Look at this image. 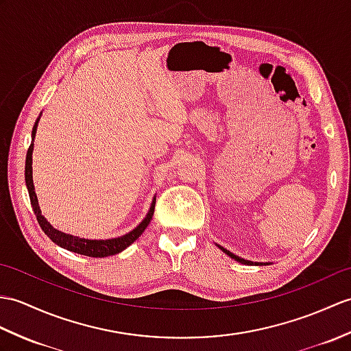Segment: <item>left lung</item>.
Listing matches in <instances>:
<instances>
[{
	"label": "left lung",
	"instance_id": "1",
	"mask_svg": "<svg viewBox=\"0 0 351 351\" xmlns=\"http://www.w3.org/2000/svg\"><path fill=\"white\" fill-rule=\"evenodd\" d=\"M217 247H218L219 250H221L223 252H226V254H227V256H229V257H232L233 260H236V262H239V263H242V265H250V266H258V265H263V263H258V262H250V260H245V258H241L239 256H236V254H233V252H230L229 250H226V248H223L221 245H218V243H217ZM265 265H267V263H265ZM269 265H271V263H269Z\"/></svg>",
	"mask_w": 351,
	"mask_h": 351
}]
</instances>
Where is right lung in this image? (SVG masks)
<instances>
[{"mask_svg":"<svg viewBox=\"0 0 351 351\" xmlns=\"http://www.w3.org/2000/svg\"><path fill=\"white\" fill-rule=\"evenodd\" d=\"M40 118H42V113L38 115L34 127H32V132H31V145H29L28 152H27V158H25V184H27V190L29 194L32 210H34L37 221H38L40 227H42V230L49 236V238H51L52 242L56 243V245H60L61 248L69 250L71 252H76V254H80V256L101 258V257H108V256H115V254H118V252L124 251L125 248L132 245V243L145 232L146 227H148V224L151 223L152 215H154V208H156L157 195H154L148 214H146V217L142 219L141 224L134 227L132 232L119 236V238L85 239V238H79V236H73L70 233H64L61 230H56L55 227L42 215V210H40V206H38L37 194L34 191V182H32V151H34V138H36Z\"/></svg>","mask_w":351,"mask_h":351,"instance_id":"add662e5","label":"right lung"}]
</instances>
